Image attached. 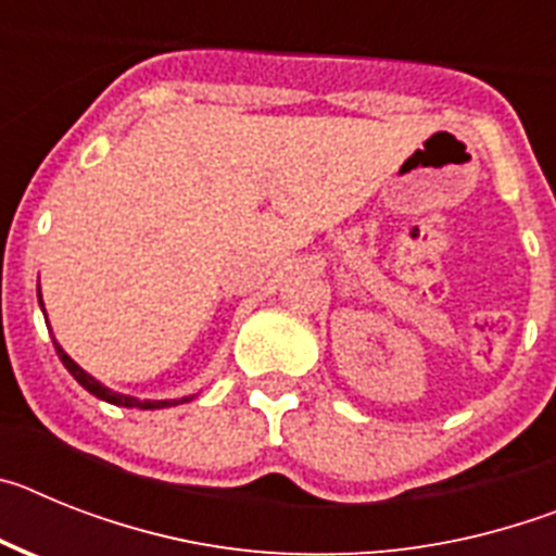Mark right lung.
I'll return each instance as SVG.
<instances>
[{"label":"right lung","mask_w":556,"mask_h":556,"mask_svg":"<svg viewBox=\"0 0 556 556\" xmlns=\"http://www.w3.org/2000/svg\"><path fill=\"white\" fill-rule=\"evenodd\" d=\"M38 301H41V289H38ZM55 351H58V356H61L63 367H66V370L77 378V384H83L88 392H91V395L102 397V401H108V404H116V406H139V409H164V406L186 404V401H189V397H180V401H136V397L119 395V392H111V390H108V387H102L100 381H97V378L88 376V372L83 370L80 365H75V362H72V358H68L66 353H63V348L58 345V342H55Z\"/></svg>","instance_id":"obj_1"}]
</instances>
